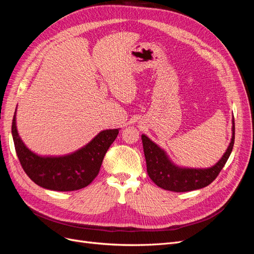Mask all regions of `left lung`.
I'll use <instances>...</instances> for the list:
<instances>
[{
	"mask_svg": "<svg viewBox=\"0 0 254 254\" xmlns=\"http://www.w3.org/2000/svg\"><path fill=\"white\" fill-rule=\"evenodd\" d=\"M233 135L227 151L214 166L205 170L196 168H180L168 160L165 152L151 142L147 136L142 135L144 155L147 165V173L150 179L161 189L171 191H190L202 189L217 178L222 167L231 155L234 145L235 127L233 119Z\"/></svg>",
	"mask_w": 254,
	"mask_h": 254,
	"instance_id": "1",
	"label": "left lung"
}]
</instances>
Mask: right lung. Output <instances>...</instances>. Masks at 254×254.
I'll return each mask as SVG.
<instances>
[{
	"label": "right lung",
	"instance_id": "right-lung-1",
	"mask_svg": "<svg viewBox=\"0 0 254 254\" xmlns=\"http://www.w3.org/2000/svg\"><path fill=\"white\" fill-rule=\"evenodd\" d=\"M11 133L20 164L38 186L58 191L77 190L95 179L110 145L117 139L119 129L99 132L87 146L64 157H39L23 144L17 131L13 115Z\"/></svg>",
	"mask_w": 254,
	"mask_h": 254
}]
</instances>
